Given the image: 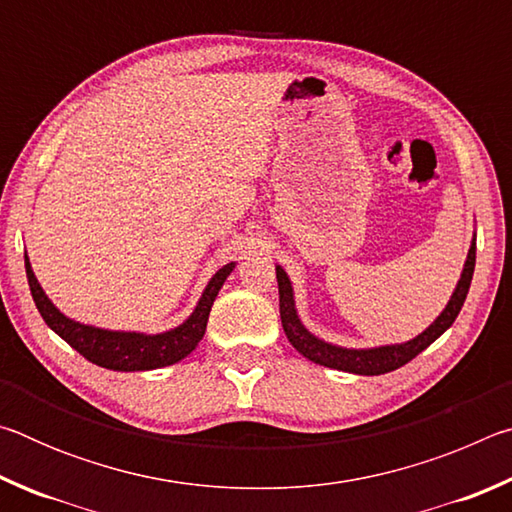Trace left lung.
<instances>
[{"label": "left lung", "mask_w": 512, "mask_h": 512, "mask_svg": "<svg viewBox=\"0 0 512 512\" xmlns=\"http://www.w3.org/2000/svg\"><path fill=\"white\" fill-rule=\"evenodd\" d=\"M474 262H476V235L472 239L470 250H467L461 280H458L452 298H449L445 309L440 311V316L433 320L422 334L404 343L379 345V348H359V350L327 343L323 339H318L316 334H311L309 329L302 325L296 309V298H293V287H291L289 275L280 264H277L275 275H277V289H280V318H282L284 334H287L289 343L302 354V357H307L314 363H320V366L352 372V375H384V372L402 368L404 363H409L411 359L418 357V354L422 350H427L440 334H445L447 329L452 327L458 311H461L463 302L467 298V291H470Z\"/></svg>", "instance_id": "1"}]
</instances>
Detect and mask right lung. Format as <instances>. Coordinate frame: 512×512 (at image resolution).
I'll return each mask as SVG.
<instances>
[{
    "mask_svg": "<svg viewBox=\"0 0 512 512\" xmlns=\"http://www.w3.org/2000/svg\"><path fill=\"white\" fill-rule=\"evenodd\" d=\"M235 266V262H230L212 275V280L207 282L203 296L198 298L194 311L178 327L167 329V332L160 334H144L85 325L79 323V320L65 316L63 311L47 298V293L42 291L38 277L31 268L29 257L24 255V268H27L31 296L33 302H36L40 316L45 318V323L54 329L60 339L67 341L79 354H83L85 359L97 363L101 368L117 372H137L173 366V363L185 359L189 352H194L205 334L214 298L219 296L223 282L228 280V275L232 271H235Z\"/></svg>",
    "mask_w": 512,
    "mask_h": 512,
    "instance_id": "obj_1",
    "label": "right lung"
}]
</instances>
